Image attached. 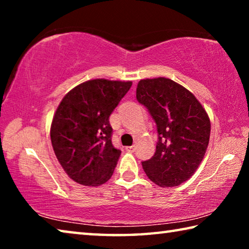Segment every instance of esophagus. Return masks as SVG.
Listing matches in <instances>:
<instances>
[{
  "label": "esophagus",
  "mask_w": 249,
  "mask_h": 249,
  "mask_svg": "<svg viewBox=\"0 0 249 249\" xmlns=\"http://www.w3.org/2000/svg\"><path fill=\"white\" fill-rule=\"evenodd\" d=\"M135 149H136V146H135V145H132V146H127V147H126V150H127L128 153H134Z\"/></svg>",
  "instance_id": "esophagus-1"
}]
</instances>
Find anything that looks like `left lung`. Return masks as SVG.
Returning <instances> with one entry per match:
<instances>
[{
    "label": "left lung",
    "mask_w": 249,
    "mask_h": 249,
    "mask_svg": "<svg viewBox=\"0 0 249 249\" xmlns=\"http://www.w3.org/2000/svg\"><path fill=\"white\" fill-rule=\"evenodd\" d=\"M136 99L157 125L155 155L142 161L147 177L159 187H177L195 174L209 145L208 113L190 91L167 78L141 80Z\"/></svg>",
    "instance_id": "obj_1"
}]
</instances>
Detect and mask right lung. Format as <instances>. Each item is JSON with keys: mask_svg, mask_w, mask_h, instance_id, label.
<instances>
[{"mask_svg": "<svg viewBox=\"0 0 249 249\" xmlns=\"http://www.w3.org/2000/svg\"><path fill=\"white\" fill-rule=\"evenodd\" d=\"M130 87V81L89 80L59 104L50 138L58 161L75 182L96 187L112 177L121 150L112 144L108 119Z\"/></svg>", "mask_w": 249, "mask_h": 249, "instance_id": "obj_1", "label": "right lung"}]
</instances>
